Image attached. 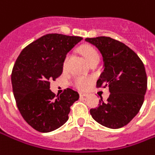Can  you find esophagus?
I'll use <instances>...</instances> for the list:
<instances>
[{
    "instance_id": "34e87169",
    "label": "esophagus",
    "mask_w": 155,
    "mask_h": 155,
    "mask_svg": "<svg viewBox=\"0 0 155 155\" xmlns=\"http://www.w3.org/2000/svg\"><path fill=\"white\" fill-rule=\"evenodd\" d=\"M79 95H80V96H81V97H84V96H86V94L84 92H79Z\"/></svg>"
}]
</instances>
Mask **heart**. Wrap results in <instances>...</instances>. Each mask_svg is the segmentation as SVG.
Wrapping results in <instances>:
<instances>
[{
  "label": "heart",
  "instance_id": "1",
  "mask_svg": "<svg viewBox=\"0 0 155 155\" xmlns=\"http://www.w3.org/2000/svg\"><path fill=\"white\" fill-rule=\"evenodd\" d=\"M80 52L81 54L85 57V59L87 60V62L90 64L95 59H99V54L96 51V49L90 45H84L80 48ZM70 56L69 54L65 55V57L63 59V68H66L67 64H68V60H69ZM91 79L88 77H85V76H76L74 78L73 80V85L79 90L81 91H84L87 88L88 85L91 83Z\"/></svg>",
  "mask_w": 155,
  "mask_h": 155
}]
</instances>
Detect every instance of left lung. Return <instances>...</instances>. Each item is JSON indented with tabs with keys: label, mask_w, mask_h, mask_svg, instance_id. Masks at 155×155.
Returning <instances> with one entry per match:
<instances>
[{
	"label": "left lung",
	"mask_w": 155,
	"mask_h": 155,
	"mask_svg": "<svg viewBox=\"0 0 155 155\" xmlns=\"http://www.w3.org/2000/svg\"><path fill=\"white\" fill-rule=\"evenodd\" d=\"M103 57L104 71L96 87H108L110 96L105 103L102 98L96 108L90 110L98 123L109 128L126 126L138 114L144 101L147 74L138 54L118 40L109 37L87 38Z\"/></svg>",
	"instance_id": "obj_1"
}]
</instances>
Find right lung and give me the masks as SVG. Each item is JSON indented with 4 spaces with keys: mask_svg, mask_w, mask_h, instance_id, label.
I'll return each mask as SVG.
<instances>
[{
    "mask_svg": "<svg viewBox=\"0 0 155 155\" xmlns=\"http://www.w3.org/2000/svg\"><path fill=\"white\" fill-rule=\"evenodd\" d=\"M81 37L48 33L22 49L12 72V84L18 110L32 128L48 133L69 119L70 107L79 99L70 88L55 96L49 89L50 81L63 71V59Z\"/></svg>",
    "mask_w": 155,
    "mask_h": 155,
    "instance_id": "right-lung-1",
    "label": "right lung"
}]
</instances>
